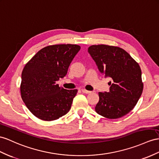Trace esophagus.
I'll list each match as a JSON object with an SVG mask.
<instances>
[{
    "label": "esophagus",
    "mask_w": 159,
    "mask_h": 159,
    "mask_svg": "<svg viewBox=\"0 0 159 159\" xmlns=\"http://www.w3.org/2000/svg\"><path fill=\"white\" fill-rule=\"evenodd\" d=\"M82 92L84 93H87V94H88V93H92V91H87V90H85V89H82Z\"/></svg>",
    "instance_id": "34e87169"
}]
</instances>
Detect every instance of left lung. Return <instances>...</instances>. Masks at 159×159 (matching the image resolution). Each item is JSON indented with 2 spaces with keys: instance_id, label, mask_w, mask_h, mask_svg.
Listing matches in <instances>:
<instances>
[{
  "instance_id": "1",
  "label": "left lung",
  "mask_w": 159,
  "mask_h": 159,
  "mask_svg": "<svg viewBox=\"0 0 159 159\" xmlns=\"http://www.w3.org/2000/svg\"><path fill=\"white\" fill-rule=\"evenodd\" d=\"M99 71L110 78L109 92L99 93L95 106L98 114L117 119L132 110L143 91L140 67L123 49L107 45H93L88 48Z\"/></svg>"
}]
</instances>
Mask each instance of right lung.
<instances>
[{
	"mask_svg": "<svg viewBox=\"0 0 159 159\" xmlns=\"http://www.w3.org/2000/svg\"><path fill=\"white\" fill-rule=\"evenodd\" d=\"M78 45L58 44L40 50L24 67L21 94L33 114L44 121L66 115L70 109L77 89L60 87L57 81L66 75L69 66L80 50Z\"/></svg>",
	"mask_w": 159,
	"mask_h": 159,
	"instance_id": "1",
	"label": "right lung"
}]
</instances>
